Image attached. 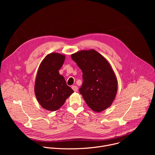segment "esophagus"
Here are the masks:
<instances>
[{
  "instance_id": "esophagus-1",
  "label": "esophagus",
  "mask_w": 155,
  "mask_h": 155,
  "mask_svg": "<svg viewBox=\"0 0 155 155\" xmlns=\"http://www.w3.org/2000/svg\"><path fill=\"white\" fill-rule=\"evenodd\" d=\"M72 90H73L74 91H75V92L78 91V87H77V86L74 85V86H72Z\"/></svg>"
}]
</instances>
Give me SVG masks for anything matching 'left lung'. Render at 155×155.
Returning a JSON list of instances; mask_svg holds the SVG:
<instances>
[{
  "instance_id": "obj_1",
  "label": "left lung",
  "mask_w": 155,
  "mask_h": 155,
  "mask_svg": "<svg viewBox=\"0 0 155 155\" xmlns=\"http://www.w3.org/2000/svg\"><path fill=\"white\" fill-rule=\"evenodd\" d=\"M83 73L79 89L86 103L95 112H101L113 103L118 90V81L108 61L91 49L71 54Z\"/></svg>"
}]
</instances>
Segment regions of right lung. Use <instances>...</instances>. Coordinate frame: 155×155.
Returning a JSON list of instances; mask_svg holds the SVG:
<instances>
[{"mask_svg": "<svg viewBox=\"0 0 155 155\" xmlns=\"http://www.w3.org/2000/svg\"><path fill=\"white\" fill-rule=\"evenodd\" d=\"M65 58L64 54L50 53L43 59L37 71L35 95L40 105L49 111L58 110L74 92L59 73Z\"/></svg>", "mask_w": 155, "mask_h": 155, "instance_id": "right-lung-1", "label": "right lung"}]
</instances>
